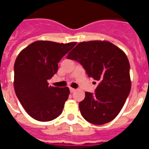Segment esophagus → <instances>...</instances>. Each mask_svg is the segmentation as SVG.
I'll return each instance as SVG.
<instances>
[{
    "instance_id": "34e87169",
    "label": "esophagus",
    "mask_w": 149,
    "mask_h": 149,
    "mask_svg": "<svg viewBox=\"0 0 149 149\" xmlns=\"http://www.w3.org/2000/svg\"><path fill=\"white\" fill-rule=\"evenodd\" d=\"M69 89H70L71 93H73V92H74V90H75V89H74V88H72V87L69 88Z\"/></svg>"
}]
</instances>
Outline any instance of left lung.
Segmentation results:
<instances>
[{
    "mask_svg": "<svg viewBox=\"0 0 149 149\" xmlns=\"http://www.w3.org/2000/svg\"><path fill=\"white\" fill-rule=\"evenodd\" d=\"M67 58L79 62L88 76L99 82L94 94L86 92L79 103L83 117L94 125L111 122L131 91L130 64L125 54L107 41H89L78 43Z\"/></svg>",
    "mask_w": 149,
    "mask_h": 149,
    "instance_id": "obj_1",
    "label": "left lung"
}]
</instances>
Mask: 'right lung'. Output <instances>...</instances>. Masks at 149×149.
Masks as SVG:
<instances>
[{
	"label": "right lung",
	"instance_id": "obj_1",
	"mask_svg": "<svg viewBox=\"0 0 149 149\" xmlns=\"http://www.w3.org/2000/svg\"><path fill=\"white\" fill-rule=\"evenodd\" d=\"M77 42L66 44L36 41L22 50L14 65L17 98L34 119L48 122L63 112L70 93L68 87H54L48 80L58 70V63Z\"/></svg>",
	"mask_w": 149,
	"mask_h": 149
}]
</instances>
